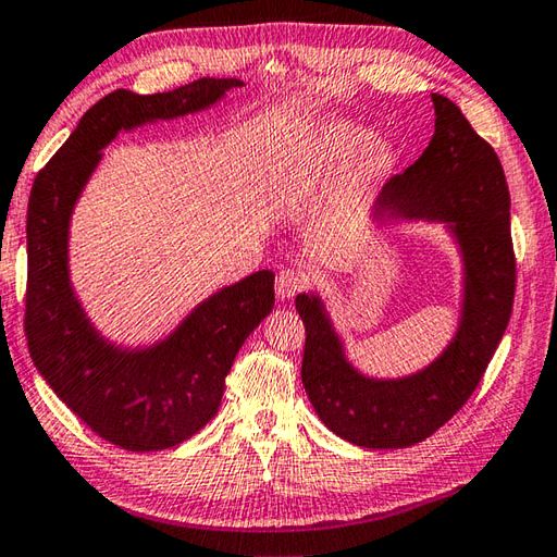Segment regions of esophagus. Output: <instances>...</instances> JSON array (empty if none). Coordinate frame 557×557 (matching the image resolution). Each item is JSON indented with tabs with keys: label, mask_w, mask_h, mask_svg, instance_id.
Segmentation results:
<instances>
[{
	"label": "esophagus",
	"mask_w": 557,
	"mask_h": 557,
	"mask_svg": "<svg viewBox=\"0 0 557 557\" xmlns=\"http://www.w3.org/2000/svg\"><path fill=\"white\" fill-rule=\"evenodd\" d=\"M306 273H301V270H294V268H287L282 270V273L277 275L275 280V292H277V299H292L294 294H299L304 287H306Z\"/></svg>",
	"instance_id": "esophagus-1"
}]
</instances>
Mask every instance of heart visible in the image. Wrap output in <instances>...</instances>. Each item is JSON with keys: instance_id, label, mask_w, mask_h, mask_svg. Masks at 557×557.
<instances>
[{"instance_id": "1", "label": "heart", "mask_w": 557, "mask_h": 557, "mask_svg": "<svg viewBox=\"0 0 557 557\" xmlns=\"http://www.w3.org/2000/svg\"><path fill=\"white\" fill-rule=\"evenodd\" d=\"M370 141V133L366 127L354 125V123H332L327 125L322 135L318 137V145L313 151L304 153L299 159V171L294 175V185L301 189H313L322 180L337 171L342 163H346L360 149H364ZM394 165V147L386 145V141H372L369 149L363 153L358 165L360 180H377L384 173H389Z\"/></svg>"}]
</instances>
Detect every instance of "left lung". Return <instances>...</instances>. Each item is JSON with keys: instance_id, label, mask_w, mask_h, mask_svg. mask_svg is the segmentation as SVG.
Returning a JSON list of instances; mask_svg holds the SVG:
<instances>
[{"instance_id": "left-lung-1", "label": "left lung", "mask_w": 557, "mask_h": 557, "mask_svg": "<svg viewBox=\"0 0 557 557\" xmlns=\"http://www.w3.org/2000/svg\"><path fill=\"white\" fill-rule=\"evenodd\" d=\"M432 101L430 147L382 187L370 220L377 227L400 220L442 223L454 237L462 261L454 339L418 372L370 377L348 360L320 294L296 296L306 325V394L327 430L363 448L416 446L454 418L480 384L512 313L515 253L503 165L454 101L444 95Z\"/></svg>"}]
</instances>
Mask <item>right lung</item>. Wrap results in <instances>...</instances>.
I'll list each match as a JSON object with an SVG mask.
<instances>
[{
	"mask_svg": "<svg viewBox=\"0 0 557 557\" xmlns=\"http://www.w3.org/2000/svg\"><path fill=\"white\" fill-rule=\"evenodd\" d=\"M237 77H201L171 92L99 99L37 173L28 201L25 337L45 382L89 430L125 450L183 444L209 422L242 344L275 306V273L258 270L191 308L168 337L121 346L95 327L69 270L71 215L119 133L211 109Z\"/></svg>",
	"mask_w": 557,
	"mask_h": 557,
	"instance_id": "right-lung-1",
	"label": "right lung"
}]
</instances>
